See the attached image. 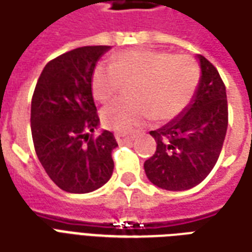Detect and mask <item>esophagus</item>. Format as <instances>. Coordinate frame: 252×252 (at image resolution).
Returning a JSON list of instances; mask_svg holds the SVG:
<instances>
[{"label":"esophagus","mask_w":252,"mask_h":252,"mask_svg":"<svg viewBox=\"0 0 252 252\" xmlns=\"http://www.w3.org/2000/svg\"><path fill=\"white\" fill-rule=\"evenodd\" d=\"M116 136V140H117V143L119 144H124L128 143V142H132L135 136H132V135H126V133H116L114 135Z\"/></svg>","instance_id":"1"}]
</instances>
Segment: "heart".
<instances>
[{
  "mask_svg": "<svg viewBox=\"0 0 252 252\" xmlns=\"http://www.w3.org/2000/svg\"><path fill=\"white\" fill-rule=\"evenodd\" d=\"M199 83V68L189 56L156 50H128L116 56L112 65L96 66L91 77L93 94L109 102L131 86V101H117L102 110V124L128 133L154 117H177L192 101Z\"/></svg>",
  "mask_w": 252,
  "mask_h": 252,
  "instance_id": "1",
  "label": "heart"
}]
</instances>
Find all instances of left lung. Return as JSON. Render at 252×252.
Returning <instances> with one entry per match:
<instances>
[{
    "label": "left lung",
    "instance_id": "1",
    "mask_svg": "<svg viewBox=\"0 0 252 252\" xmlns=\"http://www.w3.org/2000/svg\"><path fill=\"white\" fill-rule=\"evenodd\" d=\"M200 77L195 95L177 117L150 135L156 153L144 162L147 179L168 191L198 186L217 162L226 128L228 102L224 82L214 65L196 54Z\"/></svg>",
    "mask_w": 252,
    "mask_h": 252
}]
</instances>
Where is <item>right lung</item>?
Listing matches in <instances>:
<instances>
[{"label":"right lung","instance_id":"right-lung-1","mask_svg":"<svg viewBox=\"0 0 252 252\" xmlns=\"http://www.w3.org/2000/svg\"><path fill=\"white\" fill-rule=\"evenodd\" d=\"M110 46H84L47 63L31 102V132L38 159L61 189L93 192L113 173L112 151L117 142L110 131L93 138L99 117L91 77Z\"/></svg>","mask_w":252,"mask_h":252}]
</instances>
